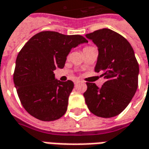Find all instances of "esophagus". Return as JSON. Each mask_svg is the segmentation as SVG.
Wrapping results in <instances>:
<instances>
[{
	"mask_svg": "<svg viewBox=\"0 0 149 149\" xmlns=\"http://www.w3.org/2000/svg\"><path fill=\"white\" fill-rule=\"evenodd\" d=\"M79 82V80H75V81H74V85H77L78 83Z\"/></svg>",
	"mask_w": 149,
	"mask_h": 149,
	"instance_id": "obj_1",
	"label": "esophagus"
}]
</instances>
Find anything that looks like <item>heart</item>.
Masks as SVG:
<instances>
[{
    "label": "heart",
    "mask_w": 149,
    "mask_h": 149,
    "mask_svg": "<svg viewBox=\"0 0 149 149\" xmlns=\"http://www.w3.org/2000/svg\"><path fill=\"white\" fill-rule=\"evenodd\" d=\"M87 47H85V48H84V49H86V48H87ZM83 49V50H84Z\"/></svg>",
    "instance_id": "b5f03b06"
}]
</instances>
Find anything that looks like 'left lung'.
Masks as SVG:
<instances>
[{"label": "left lung", "instance_id": "1", "mask_svg": "<svg viewBox=\"0 0 149 149\" xmlns=\"http://www.w3.org/2000/svg\"><path fill=\"white\" fill-rule=\"evenodd\" d=\"M98 50L95 72L102 74L106 81L97 87L86 82L83 94L88 109L101 118L120 114L130 104L138 86L139 65L134 51L128 40L109 29H102L86 35Z\"/></svg>", "mask_w": 149, "mask_h": 149}]
</instances>
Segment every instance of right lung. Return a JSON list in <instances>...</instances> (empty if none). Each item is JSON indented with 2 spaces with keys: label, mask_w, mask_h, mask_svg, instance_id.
<instances>
[{
  "label": "right lung",
  "mask_w": 149,
  "mask_h": 149,
  "mask_svg": "<svg viewBox=\"0 0 149 149\" xmlns=\"http://www.w3.org/2000/svg\"><path fill=\"white\" fill-rule=\"evenodd\" d=\"M83 43L88 41L79 35L46 31L33 36L20 50L13 81L20 102L32 117L51 121L65 114L74 82L57 80L54 70L63 68L70 50Z\"/></svg>",
  "instance_id": "right-lung-1"
}]
</instances>
